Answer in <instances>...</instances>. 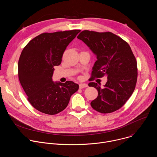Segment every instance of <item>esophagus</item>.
I'll return each mask as SVG.
<instances>
[{"instance_id": "obj_1", "label": "esophagus", "mask_w": 157, "mask_h": 157, "mask_svg": "<svg viewBox=\"0 0 157 157\" xmlns=\"http://www.w3.org/2000/svg\"><path fill=\"white\" fill-rule=\"evenodd\" d=\"M79 86V88L80 89H82V88L87 87V84H86V83H80Z\"/></svg>"}]
</instances>
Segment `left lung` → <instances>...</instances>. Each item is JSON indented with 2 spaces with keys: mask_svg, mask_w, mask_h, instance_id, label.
Wrapping results in <instances>:
<instances>
[{
  "mask_svg": "<svg viewBox=\"0 0 157 157\" xmlns=\"http://www.w3.org/2000/svg\"><path fill=\"white\" fill-rule=\"evenodd\" d=\"M77 38L96 55L91 78L107 76L103 88L96 82L89 83V86L95 87L98 91L97 98L91 102V105L102 114L113 113L125 104L136 88V57L125 41L109 32L84 30Z\"/></svg>",
  "mask_w": 157,
  "mask_h": 157,
  "instance_id": "obj_1",
  "label": "left lung"
}]
</instances>
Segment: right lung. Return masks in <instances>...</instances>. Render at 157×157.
<instances>
[{
  "instance_id": "1",
  "label": "right lung",
  "mask_w": 157,
  "mask_h": 157,
  "mask_svg": "<svg viewBox=\"0 0 157 157\" xmlns=\"http://www.w3.org/2000/svg\"><path fill=\"white\" fill-rule=\"evenodd\" d=\"M81 32L73 30L43 33L30 40L22 50L18 63L20 84L32 105L46 114L55 115L68 105L79 89L73 81L54 82V66L61 64L67 46Z\"/></svg>"
}]
</instances>
